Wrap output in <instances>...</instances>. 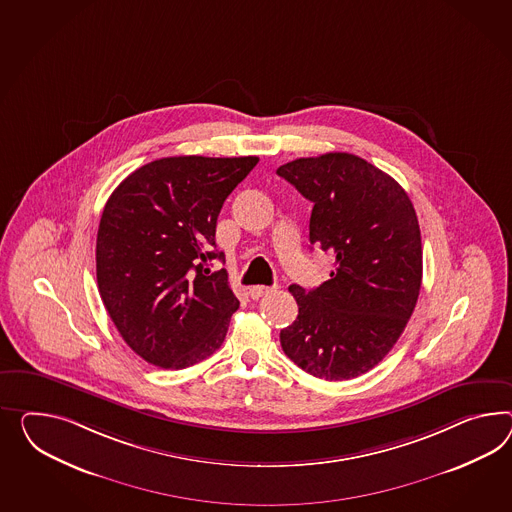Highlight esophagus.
<instances>
[{
    "label": "esophagus",
    "mask_w": 512,
    "mask_h": 512,
    "mask_svg": "<svg viewBox=\"0 0 512 512\" xmlns=\"http://www.w3.org/2000/svg\"><path fill=\"white\" fill-rule=\"evenodd\" d=\"M275 289V286H252V288L249 289V295L252 299H260V297L271 293V291H275Z\"/></svg>",
    "instance_id": "obj_1"
}]
</instances>
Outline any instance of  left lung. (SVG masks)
<instances>
[{
    "instance_id": "obj_1",
    "label": "left lung",
    "mask_w": 512,
    "mask_h": 512,
    "mask_svg": "<svg viewBox=\"0 0 512 512\" xmlns=\"http://www.w3.org/2000/svg\"><path fill=\"white\" fill-rule=\"evenodd\" d=\"M276 174L314 202L310 243L336 258L319 288L289 286L299 315L280 330L282 349L314 377L354 379L392 351L416 308V210L392 176L347 152L295 159Z\"/></svg>"
}]
</instances>
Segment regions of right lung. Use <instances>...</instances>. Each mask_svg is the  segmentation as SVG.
Returning a JSON list of instances; mask_svg holds the SVG:
<instances>
[{
  "label": "right lung",
  "instance_id": "add662e5",
  "mask_svg": "<svg viewBox=\"0 0 512 512\" xmlns=\"http://www.w3.org/2000/svg\"><path fill=\"white\" fill-rule=\"evenodd\" d=\"M258 163L178 156L132 172L105 204L96 278L120 336L148 364L182 369L223 345L239 308L228 275L210 273L224 200Z\"/></svg>",
  "mask_w": 512,
  "mask_h": 512
}]
</instances>
